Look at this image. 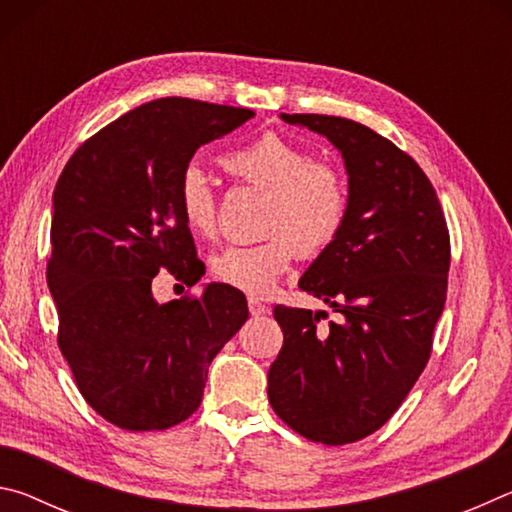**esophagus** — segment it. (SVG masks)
<instances>
[{
    "mask_svg": "<svg viewBox=\"0 0 512 512\" xmlns=\"http://www.w3.org/2000/svg\"><path fill=\"white\" fill-rule=\"evenodd\" d=\"M248 309H250V314H253V316H264L266 311H268V307L264 305V302H259L257 298H250L248 300Z\"/></svg>",
    "mask_w": 512,
    "mask_h": 512,
    "instance_id": "esophagus-1",
    "label": "esophagus"
}]
</instances>
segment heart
<instances>
[{"label":"heart","instance_id":"heart-1","mask_svg":"<svg viewBox=\"0 0 512 512\" xmlns=\"http://www.w3.org/2000/svg\"><path fill=\"white\" fill-rule=\"evenodd\" d=\"M232 178L268 194L266 235L253 246H225L212 259V275L248 296H266L300 253L323 255L350 216V185L327 162H316L305 146L277 133H264L221 158ZM178 210L189 230L212 237L216 230V194L196 164L180 173Z\"/></svg>","mask_w":512,"mask_h":512}]
</instances>
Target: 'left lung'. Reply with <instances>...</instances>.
<instances>
[{"instance_id":"left-lung-1","label":"left lung","mask_w":512,"mask_h":512,"mask_svg":"<svg viewBox=\"0 0 512 512\" xmlns=\"http://www.w3.org/2000/svg\"><path fill=\"white\" fill-rule=\"evenodd\" d=\"M325 135L348 169L350 216L300 289L343 316L277 305L284 345L268 370L282 422L323 445L370 436L391 420L431 357L443 314L449 230L436 189L409 153L359 121L282 115Z\"/></svg>"}]
</instances>
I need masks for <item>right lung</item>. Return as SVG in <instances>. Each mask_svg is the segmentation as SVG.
Instances as JSON below:
<instances>
[{
	"mask_svg": "<svg viewBox=\"0 0 512 512\" xmlns=\"http://www.w3.org/2000/svg\"><path fill=\"white\" fill-rule=\"evenodd\" d=\"M255 117L183 97L144 103L67 160L54 189L47 284L58 348L81 395L126 431L176 427L203 400L207 368L248 320L244 293L207 284L160 305L153 277L187 287L205 264L178 210V180L203 144Z\"/></svg>",
	"mask_w": 512,
	"mask_h": 512,
	"instance_id": "add662e5",
	"label": "right lung"
}]
</instances>
